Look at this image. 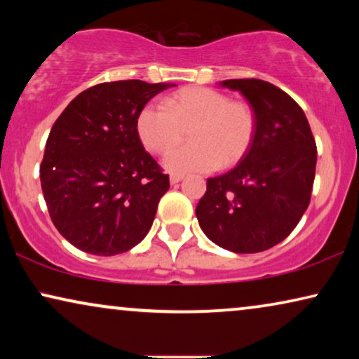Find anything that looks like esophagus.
Returning a JSON list of instances; mask_svg holds the SVG:
<instances>
[{"instance_id":"esophagus-1","label":"esophagus","mask_w":359,"mask_h":359,"mask_svg":"<svg viewBox=\"0 0 359 359\" xmlns=\"http://www.w3.org/2000/svg\"><path fill=\"white\" fill-rule=\"evenodd\" d=\"M183 178H184V176H183V175L173 173V175H171V176H170V183H171V184H178V183H180V181H181V180H183Z\"/></svg>"}]
</instances>
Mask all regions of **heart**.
<instances>
[{
	"mask_svg": "<svg viewBox=\"0 0 359 359\" xmlns=\"http://www.w3.org/2000/svg\"><path fill=\"white\" fill-rule=\"evenodd\" d=\"M165 106L147 104L137 116V134L145 149L165 154L191 129L193 144L165 155L171 173H205L220 165L229 168L243 158L253 144L257 116L248 102L212 88H188L166 97Z\"/></svg>",
	"mask_w": 359,
	"mask_h": 359,
	"instance_id": "b5f03b06",
	"label": "heart"
}]
</instances>
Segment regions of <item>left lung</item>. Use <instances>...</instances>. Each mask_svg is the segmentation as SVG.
<instances>
[{
  "instance_id": "obj_1",
  "label": "left lung",
  "mask_w": 359,
  "mask_h": 359,
  "mask_svg": "<svg viewBox=\"0 0 359 359\" xmlns=\"http://www.w3.org/2000/svg\"><path fill=\"white\" fill-rule=\"evenodd\" d=\"M220 86L240 91L257 116L253 144L240 163L208 180L196 208L201 229L233 253H258L283 242L306 212L317 147L301 106L271 83L247 78Z\"/></svg>"
}]
</instances>
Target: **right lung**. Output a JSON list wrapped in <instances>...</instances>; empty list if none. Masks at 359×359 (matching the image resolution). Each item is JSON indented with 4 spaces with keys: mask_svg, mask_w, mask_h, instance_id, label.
<instances>
[{
    "mask_svg": "<svg viewBox=\"0 0 359 359\" xmlns=\"http://www.w3.org/2000/svg\"><path fill=\"white\" fill-rule=\"evenodd\" d=\"M170 86L101 83L52 126L41 165L43 199L58 232L81 252L112 257L149 233L170 178L142 145L137 116Z\"/></svg>",
    "mask_w": 359,
    "mask_h": 359,
    "instance_id": "right-lung-1",
    "label": "right lung"
}]
</instances>
